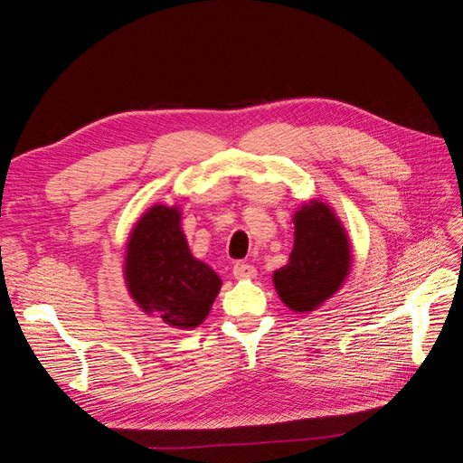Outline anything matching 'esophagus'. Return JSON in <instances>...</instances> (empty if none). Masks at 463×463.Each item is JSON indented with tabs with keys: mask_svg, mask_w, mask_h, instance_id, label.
<instances>
[{
	"mask_svg": "<svg viewBox=\"0 0 463 463\" xmlns=\"http://www.w3.org/2000/svg\"><path fill=\"white\" fill-rule=\"evenodd\" d=\"M233 276L237 279H250V278L257 276V270H255V266H250L247 262H235L233 264Z\"/></svg>",
	"mask_w": 463,
	"mask_h": 463,
	"instance_id": "34e87169",
	"label": "esophagus"
}]
</instances>
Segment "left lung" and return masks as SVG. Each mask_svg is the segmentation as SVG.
Returning <instances> with one entry per match:
<instances>
[{
  "label": "left lung",
  "instance_id": "8db88e82",
  "mask_svg": "<svg viewBox=\"0 0 463 463\" xmlns=\"http://www.w3.org/2000/svg\"><path fill=\"white\" fill-rule=\"evenodd\" d=\"M293 222L288 264L272 274L278 298L293 313H311L338 293L352 270V243L328 203H303Z\"/></svg>",
  "mask_w": 463,
  "mask_h": 463
}]
</instances>
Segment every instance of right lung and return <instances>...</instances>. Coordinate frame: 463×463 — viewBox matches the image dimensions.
Returning <instances> with one entry per match:
<instances>
[{
	"instance_id": "add662e5",
	"label": "right lung",
	"mask_w": 463,
	"mask_h": 463,
	"mask_svg": "<svg viewBox=\"0 0 463 463\" xmlns=\"http://www.w3.org/2000/svg\"><path fill=\"white\" fill-rule=\"evenodd\" d=\"M181 214L175 204L145 210L125 243L123 279L145 315L177 330H193L213 309L222 279L193 257Z\"/></svg>"
}]
</instances>
